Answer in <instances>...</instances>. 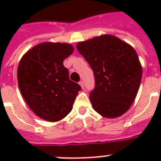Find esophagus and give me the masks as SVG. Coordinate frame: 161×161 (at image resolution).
Instances as JSON below:
<instances>
[{
	"label": "esophagus",
	"instance_id": "34e87169",
	"mask_svg": "<svg viewBox=\"0 0 161 161\" xmlns=\"http://www.w3.org/2000/svg\"><path fill=\"white\" fill-rule=\"evenodd\" d=\"M79 84H80L81 88H83V89H84V83H83V81H80V82H79Z\"/></svg>",
	"mask_w": 161,
	"mask_h": 161
}]
</instances>
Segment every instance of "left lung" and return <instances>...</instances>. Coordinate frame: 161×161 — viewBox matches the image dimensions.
Returning a JSON list of instances; mask_svg holds the SVG:
<instances>
[{"label": "left lung", "mask_w": 161, "mask_h": 161, "mask_svg": "<svg viewBox=\"0 0 161 161\" xmlns=\"http://www.w3.org/2000/svg\"><path fill=\"white\" fill-rule=\"evenodd\" d=\"M93 69L95 88L89 99L93 109L103 117L124 114L137 95L142 67L130 44L112 35H102L77 44Z\"/></svg>", "instance_id": "left-lung-1"}]
</instances>
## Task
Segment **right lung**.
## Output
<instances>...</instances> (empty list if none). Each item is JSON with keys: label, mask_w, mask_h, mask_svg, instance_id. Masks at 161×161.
Masks as SVG:
<instances>
[{"label": "right lung", "mask_w": 161, "mask_h": 161, "mask_svg": "<svg viewBox=\"0 0 161 161\" xmlns=\"http://www.w3.org/2000/svg\"><path fill=\"white\" fill-rule=\"evenodd\" d=\"M68 43L42 42L23 55L17 68L21 95L32 112L49 122L71 112L81 87L69 79L63 60L73 53Z\"/></svg>", "instance_id": "right-lung-1"}]
</instances>
